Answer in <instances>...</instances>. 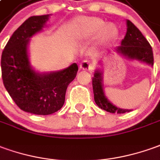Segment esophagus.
Here are the masks:
<instances>
[{
	"instance_id": "esophagus-1",
	"label": "esophagus",
	"mask_w": 160,
	"mask_h": 160,
	"mask_svg": "<svg viewBox=\"0 0 160 160\" xmlns=\"http://www.w3.org/2000/svg\"><path fill=\"white\" fill-rule=\"evenodd\" d=\"M80 69H82V70H91L92 69V65H91V62H89L87 61H83L81 63H80Z\"/></svg>"
}]
</instances>
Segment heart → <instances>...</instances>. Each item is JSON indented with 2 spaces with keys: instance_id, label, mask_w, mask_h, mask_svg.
Returning <instances> with one entry per match:
<instances>
[{
  "instance_id": "1",
  "label": "heart",
  "mask_w": 160,
  "mask_h": 160,
  "mask_svg": "<svg viewBox=\"0 0 160 160\" xmlns=\"http://www.w3.org/2000/svg\"><path fill=\"white\" fill-rule=\"evenodd\" d=\"M73 36L79 40L93 38L98 46L112 43L118 36V28L114 23H105L99 17H80L72 24Z\"/></svg>"
}]
</instances>
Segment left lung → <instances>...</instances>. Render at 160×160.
<instances>
[{"mask_svg": "<svg viewBox=\"0 0 160 160\" xmlns=\"http://www.w3.org/2000/svg\"><path fill=\"white\" fill-rule=\"evenodd\" d=\"M127 31L124 38L121 42V45L115 48V51L120 56L131 60L145 62L149 65H153V53L152 48L145 39L143 34L139 31L131 21H126ZM103 72L100 69H97L92 78V87L94 93L95 103L99 108L111 113H125L132 110L120 109L113 105L105 97L103 88Z\"/></svg>", "mask_w": 160, "mask_h": 160, "instance_id": "8db88e82", "label": "left lung"}]
</instances>
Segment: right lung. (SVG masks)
Returning a JSON list of instances; mask_svg holds the SVG:
<instances>
[{
  "label": "right lung",
  "mask_w": 160,
  "mask_h": 160,
  "mask_svg": "<svg viewBox=\"0 0 160 160\" xmlns=\"http://www.w3.org/2000/svg\"><path fill=\"white\" fill-rule=\"evenodd\" d=\"M48 17L37 15L26 20L8 40L1 61L3 84L8 94L21 110L36 115H49L62 107L66 90L78 70L77 63L49 73L32 69L28 54L29 38L42 30Z\"/></svg>",
  "instance_id": "right-lung-1"
}]
</instances>
